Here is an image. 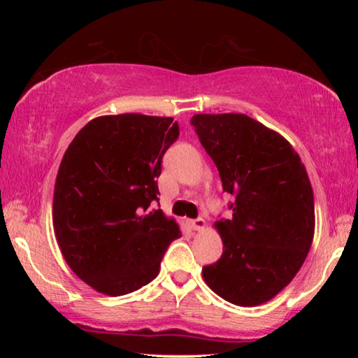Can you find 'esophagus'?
<instances>
[{
    "label": "esophagus",
    "mask_w": 358,
    "mask_h": 358,
    "mask_svg": "<svg viewBox=\"0 0 358 358\" xmlns=\"http://www.w3.org/2000/svg\"><path fill=\"white\" fill-rule=\"evenodd\" d=\"M189 224H191V227L194 230H203L205 229V221L202 220V217H199V220H192Z\"/></svg>",
    "instance_id": "obj_1"
}]
</instances>
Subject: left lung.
<instances>
[{
	"label": "left lung",
	"mask_w": 358,
	"mask_h": 358,
	"mask_svg": "<svg viewBox=\"0 0 358 358\" xmlns=\"http://www.w3.org/2000/svg\"><path fill=\"white\" fill-rule=\"evenodd\" d=\"M191 124L235 196L232 217L215 222L222 256L203 266V281L234 305H262L294 280L313 243L306 169L286 138L248 115L197 113Z\"/></svg>",
	"instance_id": "left-lung-1"
}]
</instances>
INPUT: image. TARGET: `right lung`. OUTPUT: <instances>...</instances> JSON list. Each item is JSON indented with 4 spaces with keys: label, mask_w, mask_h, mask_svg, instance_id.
<instances>
[{
    "label": "right lung",
    "mask_w": 358,
    "mask_h": 358,
    "mask_svg": "<svg viewBox=\"0 0 358 358\" xmlns=\"http://www.w3.org/2000/svg\"><path fill=\"white\" fill-rule=\"evenodd\" d=\"M171 117L104 115L78 131L58 169L53 229L66 264L96 292L120 296L155 280L178 222L157 201L162 156L177 141Z\"/></svg>",
    "instance_id": "right-lung-1"
}]
</instances>
